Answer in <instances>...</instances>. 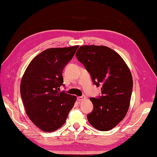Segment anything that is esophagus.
<instances>
[{"instance_id": "obj_1", "label": "esophagus", "mask_w": 157, "mask_h": 157, "mask_svg": "<svg viewBox=\"0 0 157 157\" xmlns=\"http://www.w3.org/2000/svg\"><path fill=\"white\" fill-rule=\"evenodd\" d=\"M86 97L85 96H79V97H78V101H82V100H83L86 99Z\"/></svg>"}]
</instances>
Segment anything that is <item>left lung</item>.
<instances>
[{"mask_svg":"<svg viewBox=\"0 0 157 157\" xmlns=\"http://www.w3.org/2000/svg\"><path fill=\"white\" fill-rule=\"evenodd\" d=\"M75 56L84 65L94 84L101 86L102 96L90 99L94 110L87 120L98 130L114 128L129 108L133 87L129 67L118 53L104 45H82Z\"/></svg>","mask_w":157,"mask_h":157,"instance_id":"obj_1","label":"left lung"}]
</instances>
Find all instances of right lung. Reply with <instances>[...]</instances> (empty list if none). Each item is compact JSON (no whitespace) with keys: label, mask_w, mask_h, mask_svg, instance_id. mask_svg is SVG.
I'll return each instance as SVG.
<instances>
[{"label":"right lung","mask_w":157,"mask_h":157,"mask_svg":"<svg viewBox=\"0 0 157 157\" xmlns=\"http://www.w3.org/2000/svg\"><path fill=\"white\" fill-rule=\"evenodd\" d=\"M78 45L49 48L35 57L22 77L21 96L31 122L43 132H53L66 121L75 96L59 92L62 71Z\"/></svg>","instance_id":"right-lung-1"}]
</instances>
